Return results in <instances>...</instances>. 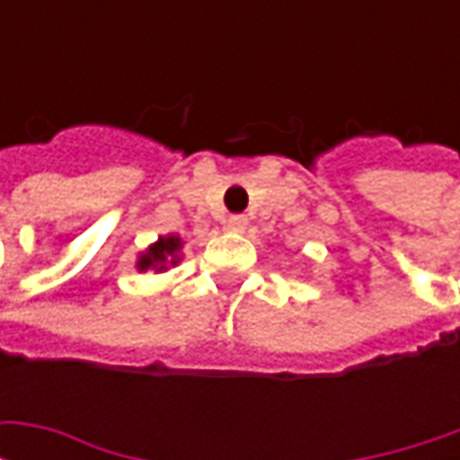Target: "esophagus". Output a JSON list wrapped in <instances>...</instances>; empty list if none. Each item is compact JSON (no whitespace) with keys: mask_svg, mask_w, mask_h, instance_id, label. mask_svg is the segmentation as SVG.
<instances>
[{"mask_svg":"<svg viewBox=\"0 0 460 460\" xmlns=\"http://www.w3.org/2000/svg\"><path fill=\"white\" fill-rule=\"evenodd\" d=\"M246 226H249V219H246V217H229V221H226V229L236 231V234H243Z\"/></svg>","mask_w":460,"mask_h":460,"instance_id":"1","label":"esophagus"}]
</instances>
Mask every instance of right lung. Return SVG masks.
<instances>
[{
    "mask_svg": "<svg viewBox=\"0 0 460 460\" xmlns=\"http://www.w3.org/2000/svg\"><path fill=\"white\" fill-rule=\"evenodd\" d=\"M181 249H184V241L177 234L160 236L155 243H150L147 249L137 253L135 269L140 270V273H145V270L162 273V270L174 269L181 261Z\"/></svg>",
    "mask_w": 460,
    "mask_h": 460,
    "instance_id": "right-lung-1",
    "label": "right lung"
}]
</instances>
